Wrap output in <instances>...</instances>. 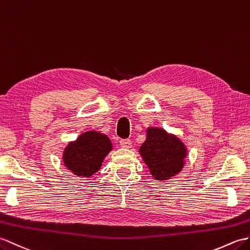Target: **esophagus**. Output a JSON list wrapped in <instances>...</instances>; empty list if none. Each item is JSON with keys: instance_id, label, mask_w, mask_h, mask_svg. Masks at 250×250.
I'll list each match as a JSON object with an SVG mask.
<instances>
[{"instance_id": "34e87169", "label": "esophagus", "mask_w": 250, "mask_h": 250, "mask_svg": "<svg viewBox=\"0 0 250 250\" xmlns=\"http://www.w3.org/2000/svg\"><path fill=\"white\" fill-rule=\"evenodd\" d=\"M119 144H120V147L125 148V149L130 148L132 146V142L130 141V139H120Z\"/></svg>"}]
</instances>
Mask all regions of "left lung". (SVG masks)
I'll list each match as a JSON object with an SVG mask.
<instances>
[{
    "label": "left lung",
    "mask_w": 250,
    "mask_h": 250,
    "mask_svg": "<svg viewBox=\"0 0 250 250\" xmlns=\"http://www.w3.org/2000/svg\"><path fill=\"white\" fill-rule=\"evenodd\" d=\"M151 175L158 180H166L182 169L187 149L176 136L164 130L148 129L147 139L139 148Z\"/></svg>",
    "instance_id": "1"
}]
</instances>
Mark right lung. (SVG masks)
<instances>
[{"label":"right lung","mask_w":250,"mask_h":250,"mask_svg":"<svg viewBox=\"0 0 250 250\" xmlns=\"http://www.w3.org/2000/svg\"><path fill=\"white\" fill-rule=\"evenodd\" d=\"M112 150L107 136L97 132H86L63 152V163L74 175L90 177L100 169L103 159Z\"/></svg>","instance_id":"obj_1"}]
</instances>
